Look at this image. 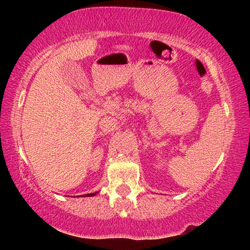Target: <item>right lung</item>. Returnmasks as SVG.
Masks as SVG:
<instances>
[{
  "label": "right lung",
  "instance_id": "obj_1",
  "mask_svg": "<svg viewBox=\"0 0 250 250\" xmlns=\"http://www.w3.org/2000/svg\"><path fill=\"white\" fill-rule=\"evenodd\" d=\"M98 192H94V193H88V194H85V196H82V197H93V196H95V194H97Z\"/></svg>",
  "mask_w": 250,
  "mask_h": 250
}]
</instances>
